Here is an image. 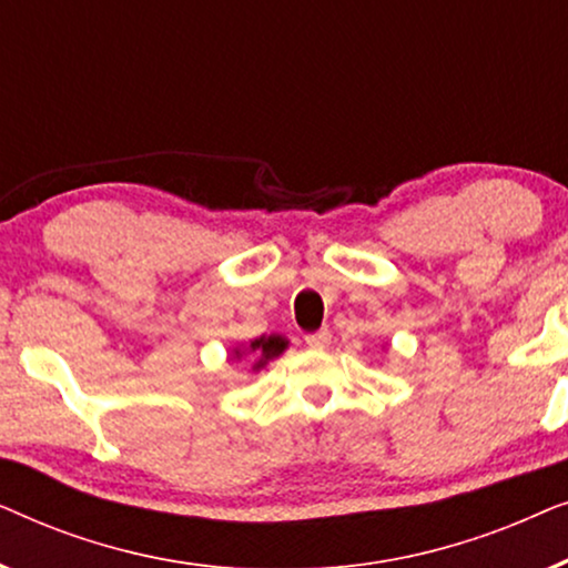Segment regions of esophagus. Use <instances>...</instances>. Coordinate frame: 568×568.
Listing matches in <instances>:
<instances>
[{
  "label": "esophagus",
  "instance_id": "obj_1",
  "mask_svg": "<svg viewBox=\"0 0 568 568\" xmlns=\"http://www.w3.org/2000/svg\"><path fill=\"white\" fill-rule=\"evenodd\" d=\"M305 344H307L310 348H323V346H328V344H331V331L323 328V331H317V333H307Z\"/></svg>",
  "mask_w": 568,
  "mask_h": 568
}]
</instances>
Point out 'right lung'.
Returning a JSON list of instances; mask_svg holds the SVG:
<instances>
[{
	"label": "right lung",
	"mask_w": 568,
	"mask_h": 568,
	"mask_svg": "<svg viewBox=\"0 0 568 568\" xmlns=\"http://www.w3.org/2000/svg\"><path fill=\"white\" fill-rule=\"evenodd\" d=\"M286 346H290V341L278 336V333H271V336H261V338L251 341V346H247V352L258 354V362L253 364V369L266 367V364H268L271 359H276V356L282 354ZM235 356H240V348H235Z\"/></svg>",
	"instance_id": "right-lung-1"
}]
</instances>
